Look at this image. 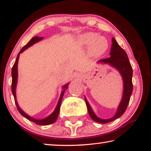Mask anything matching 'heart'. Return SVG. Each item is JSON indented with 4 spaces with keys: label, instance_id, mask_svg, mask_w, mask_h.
<instances>
[{
    "label": "heart",
    "instance_id": "heart-1",
    "mask_svg": "<svg viewBox=\"0 0 151 151\" xmlns=\"http://www.w3.org/2000/svg\"><path fill=\"white\" fill-rule=\"evenodd\" d=\"M80 42L85 45L92 44V52L97 56L103 54L108 48L107 40L104 37H99L98 35L94 32H87L81 35Z\"/></svg>",
    "mask_w": 151,
    "mask_h": 151
}]
</instances>
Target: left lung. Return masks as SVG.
Instances as JSON below:
<instances>
[{
  "mask_svg": "<svg viewBox=\"0 0 151 151\" xmlns=\"http://www.w3.org/2000/svg\"><path fill=\"white\" fill-rule=\"evenodd\" d=\"M112 44L111 46V50L110 52L111 57L104 59H101L98 61V63L109 64L119 71L122 77L123 81V93H122V100L119 106L117 109V111L114 116L109 119H101L96 116L92 110L90 104H88L87 100L85 97L86 106H87L88 112L91 119L93 121L99 123L104 124L108 123L114 120L121 116L126 111L128 104H129L130 99L132 93V68L130 61L128 58V56L125 51L120 47L116 40L112 38Z\"/></svg>",
  "mask_w": 151,
  "mask_h": 151,
  "instance_id": "obj_1",
  "label": "left lung"
}]
</instances>
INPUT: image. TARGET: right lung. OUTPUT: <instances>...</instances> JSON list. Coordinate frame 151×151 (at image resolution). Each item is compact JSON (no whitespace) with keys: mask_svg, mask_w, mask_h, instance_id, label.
Masks as SVG:
<instances>
[{"mask_svg":"<svg viewBox=\"0 0 151 151\" xmlns=\"http://www.w3.org/2000/svg\"><path fill=\"white\" fill-rule=\"evenodd\" d=\"M43 37H32L31 39H30V41L27 43V44L24 46L22 48V49L20 50V52H19V54L17 55V57L16 58V60H15V63L14 64L13 66H12V85H11V89H12V94H13L14 96V101H15V103H16V105L17 107V109L19 112L20 113V114H22V116L25 118L27 119L28 120H29V121H32L33 122H35L37 124H39V125H48V124H52L54 123V122L57 121V117L58 114H59V111H60V104H61V101H62V99H63V97L64 95V93H65V91L66 89L68 88V84H66L65 86H63V91H62V93H61L60 94V99L59 100H58V104L57 106H56L55 110L54 111V112H52V114H50L49 116H47V118H45L44 119H41V120H38V119H35L34 118H32V117H30V116L28 115L24 111H22V109L20 108L19 106V104L17 103V99H16V86H17V78H18V70H17V68H18V62H19V56L21 52H23L24 50H25L28 48L29 47H30V46H32V45H34L35 43L39 42V40H42Z\"/></svg>","mask_w":151,"mask_h":151,"instance_id":"add662e5","label":"right lung"}]
</instances>
